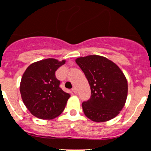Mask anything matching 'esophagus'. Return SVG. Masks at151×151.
Wrapping results in <instances>:
<instances>
[{
  "label": "esophagus",
  "mask_w": 151,
  "mask_h": 151,
  "mask_svg": "<svg viewBox=\"0 0 151 151\" xmlns=\"http://www.w3.org/2000/svg\"><path fill=\"white\" fill-rule=\"evenodd\" d=\"M72 91L74 93H77V90L75 87H74V88H72Z\"/></svg>",
  "instance_id": "34e87169"
}]
</instances>
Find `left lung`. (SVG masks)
Masks as SVG:
<instances>
[{
    "mask_svg": "<svg viewBox=\"0 0 151 151\" xmlns=\"http://www.w3.org/2000/svg\"><path fill=\"white\" fill-rule=\"evenodd\" d=\"M75 61L91 87V98L82 104L85 116L97 123L116 117L124 106L128 93L127 80L121 68L100 55L80 57Z\"/></svg>",
    "mask_w": 151,
    "mask_h": 151,
    "instance_id": "obj_1",
    "label": "left lung"
}]
</instances>
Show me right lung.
<instances>
[{"mask_svg": "<svg viewBox=\"0 0 151 151\" xmlns=\"http://www.w3.org/2000/svg\"><path fill=\"white\" fill-rule=\"evenodd\" d=\"M66 63L47 58L32 63L22 75L19 86L23 103L30 113L43 120L60 115L65 109L70 94L60 88L55 71Z\"/></svg>", "mask_w": 151, "mask_h": 151, "instance_id": "right-lung-1", "label": "right lung"}]
</instances>
